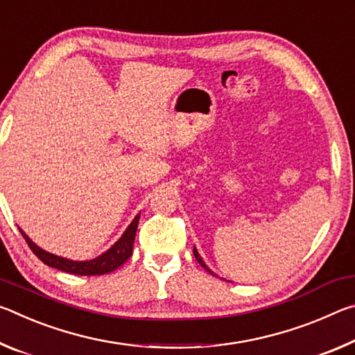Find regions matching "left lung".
<instances>
[{
	"instance_id": "obj_1",
	"label": "left lung",
	"mask_w": 355,
	"mask_h": 355,
	"mask_svg": "<svg viewBox=\"0 0 355 355\" xmlns=\"http://www.w3.org/2000/svg\"><path fill=\"white\" fill-rule=\"evenodd\" d=\"M194 257H196V260L200 263V266H202L203 269H207V271H208L209 274H213V275H214V272L211 271V269H209V268L207 266V264H205V261H203V260H202V257L199 255V252H197V249H196V248H194Z\"/></svg>"
}]
</instances>
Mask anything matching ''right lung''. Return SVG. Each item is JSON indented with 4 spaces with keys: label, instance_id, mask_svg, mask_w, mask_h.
<instances>
[{
    "label": "right lung",
    "instance_id": "add662e5",
    "mask_svg": "<svg viewBox=\"0 0 355 355\" xmlns=\"http://www.w3.org/2000/svg\"><path fill=\"white\" fill-rule=\"evenodd\" d=\"M139 216H136L133 222L127 227V230L123 232V235L120 236L119 241L112 245L111 249H107L105 254L98 255L94 260H86V261H75L69 260V258L53 255L50 252L40 249L37 244L33 243V239L29 238L25 232L20 228V233L25 238L28 243L29 249L34 252V255L39 258V260L44 261L46 266H51L59 271L69 272V274H76V275H101V274H110L116 271L119 266L128 260L133 254V244H135V236L137 230V224H139Z\"/></svg>",
    "mask_w": 355,
    "mask_h": 355
}]
</instances>
